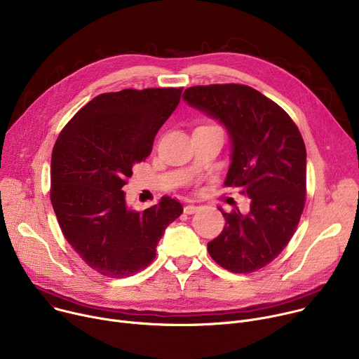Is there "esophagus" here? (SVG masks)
I'll return each mask as SVG.
<instances>
[{
  "label": "esophagus",
  "instance_id": "1",
  "mask_svg": "<svg viewBox=\"0 0 359 359\" xmlns=\"http://www.w3.org/2000/svg\"><path fill=\"white\" fill-rule=\"evenodd\" d=\"M198 208H200L198 205H192V204H189V205H185V207H184V212L189 215V214H194V212H197V211H198Z\"/></svg>",
  "mask_w": 359,
  "mask_h": 359
}]
</instances>
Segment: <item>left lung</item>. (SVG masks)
I'll list each match as a JSON object with an SVG mask.
<instances>
[{
	"label": "left lung",
	"mask_w": 359,
	"mask_h": 359,
	"mask_svg": "<svg viewBox=\"0 0 359 359\" xmlns=\"http://www.w3.org/2000/svg\"><path fill=\"white\" fill-rule=\"evenodd\" d=\"M182 99L226 128L231 162L224 185L252 200L245 214L219 208L226 226L207 244L208 253L229 271H256L280 255L299 224L306 196L305 142L285 110L253 88L194 86Z\"/></svg>",
	"instance_id": "1"
}]
</instances>
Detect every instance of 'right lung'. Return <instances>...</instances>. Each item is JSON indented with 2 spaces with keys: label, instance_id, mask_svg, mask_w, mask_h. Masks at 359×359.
<instances>
[{
  "label": "right lung",
  "instance_id": "1",
  "mask_svg": "<svg viewBox=\"0 0 359 359\" xmlns=\"http://www.w3.org/2000/svg\"><path fill=\"white\" fill-rule=\"evenodd\" d=\"M182 89H125L92 99L60 132L51 154L50 198L60 229L83 262L122 279L148 267L182 205L162 197L142 212L126 203L132 168L152 151L155 135Z\"/></svg>",
  "mask_w": 359,
  "mask_h": 359
}]
</instances>
